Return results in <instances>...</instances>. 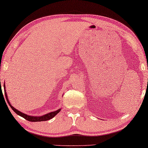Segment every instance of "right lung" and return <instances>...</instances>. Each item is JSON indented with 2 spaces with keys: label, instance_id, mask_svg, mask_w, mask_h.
I'll return each instance as SVG.
<instances>
[{
  "label": "right lung",
  "instance_id": "obj_1",
  "mask_svg": "<svg viewBox=\"0 0 148 148\" xmlns=\"http://www.w3.org/2000/svg\"><path fill=\"white\" fill-rule=\"evenodd\" d=\"M5 84H4V94H5V97H6V101L9 104V106H10V108L12 109V110L15 112L16 114H18V115L21 116V117H23L24 119H25L26 120L29 121H31V122H38V121H48V120H50L52 119L53 117H54V116L56 115L58 113L60 112V111H61L62 109L60 108L59 110H57L56 111H52V112H50L48 113H47V114H45L44 115H41V116H32V115H27L25 113H23L22 112H21L20 111H19L18 110H16V109L13 107L12 106V104L10 103L9 100L8 98V96H7V94H6V89H5Z\"/></svg>",
  "mask_w": 148,
  "mask_h": 148
}]
</instances>
